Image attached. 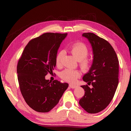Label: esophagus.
Masks as SVG:
<instances>
[{
  "instance_id": "1",
  "label": "esophagus",
  "mask_w": 131,
  "mask_h": 131,
  "mask_svg": "<svg viewBox=\"0 0 131 131\" xmlns=\"http://www.w3.org/2000/svg\"><path fill=\"white\" fill-rule=\"evenodd\" d=\"M69 86H70V87L71 88H73V89L77 87V85H75V84H70V85H69Z\"/></svg>"
}]
</instances>
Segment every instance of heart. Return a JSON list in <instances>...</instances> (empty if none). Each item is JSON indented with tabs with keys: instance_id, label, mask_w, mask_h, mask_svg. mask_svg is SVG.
I'll return each mask as SVG.
<instances>
[{
	"instance_id": "obj_1",
	"label": "heart",
	"mask_w": 131,
	"mask_h": 131,
	"mask_svg": "<svg viewBox=\"0 0 131 131\" xmlns=\"http://www.w3.org/2000/svg\"><path fill=\"white\" fill-rule=\"evenodd\" d=\"M70 52L73 56L79 62V65L83 71H88L91 68V61L86 57L89 54V50L84 44L77 43L72 46L70 48ZM64 54V51H61L56 57L55 62L57 66H60L62 63V60ZM80 75L79 71L73 70L71 69H65L61 72L60 77L66 82L74 83L76 81Z\"/></svg>"
}]
</instances>
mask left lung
Listing matches in <instances>:
<instances>
[{
	"instance_id": "8db88e82",
	"label": "left lung",
	"mask_w": 131,
	"mask_h": 131,
	"mask_svg": "<svg viewBox=\"0 0 131 131\" xmlns=\"http://www.w3.org/2000/svg\"><path fill=\"white\" fill-rule=\"evenodd\" d=\"M82 37L90 43L93 56L91 68L83 80L92 88L81 86L85 94L79 104L87 113L95 114L105 109L114 96L119 83V61L107 41L91 32L84 33Z\"/></svg>"
}]
</instances>
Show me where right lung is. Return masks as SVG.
Masks as SVG:
<instances>
[{"mask_svg": "<svg viewBox=\"0 0 131 131\" xmlns=\"http://www.w3.org/2000/svg\"><path fill=\"white\" fill-rule=\"evenodd\" d=\"M68 34L47 32L30 40L18 61L17 73L22 95L27 104L36 112L51 110L69 84L46 80L56 65V57Z\"/></svg>", "mask_w": 131, "mask_h": 131, "instance_id": "1", "label": "right lung"}]
</instances>
